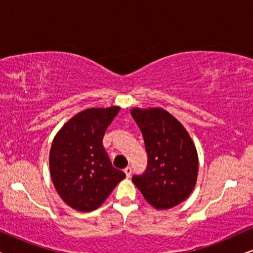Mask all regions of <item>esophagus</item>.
Listing matches in <instances>:
<instances>
[{
	"label": "esophagus",
	"mask_w": 253,
	"mask_h": 253,
	"mask_svg": "<svg viewBox=\"0 0 253 253\" xmlns=\"http://www.w3.org/2000/svg\"><path fill=\"white\" fill-rule=\"evenodd\" d=\"M124 172H126V177H130L131 172H132V169H131V167H126V169H124Z\"/></svg>",
	"instance_id": "obj_1"
}]
</instances>
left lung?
Masks as SVG:
<instances>
[{
  "label": "left lung",
  "mask_w": 253,
  "mask_h": 253,
  "mask_svg": "<svg viewBox=\"0 0 253 253\" xmlns=\"http://www.w3.org/2000/svg\"><path fill=\"white\" fill-rule=\"evenodd\" d=\"M131 115L143 133L148 164L132 182L157 210H169L188 198L198 176L195 144L177 119L162 108H133Z\"/></svg>",
  "instance_id": "left-lung-1"
}]
</instances>
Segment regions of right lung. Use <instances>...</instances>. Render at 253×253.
Returning a JSON list of instances; mask_svg holds the SVG:
<instances>
[{
  "instance_id": "right-lung-1",
  "label": "right lung",
  "mask_w": 253,
  "mask_h": 253,
  "mask_svg": "<svg viewBox=\"0 0 253 253\" xmlns=\"http://www.w3.org/2000/svg\"><path fill=\"white\" fill-rule=\"evenodd\" d=\"M120 109L112 106L83 110L54 137L49 152L51 181L71 209L81 212L96 210L126 177L113 167L102 145L105 131Z\"/></svg>"
}]
</instances>
